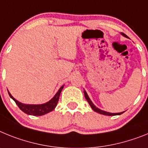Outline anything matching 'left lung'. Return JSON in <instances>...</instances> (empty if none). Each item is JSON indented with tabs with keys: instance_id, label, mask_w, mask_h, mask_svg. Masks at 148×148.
Wrapping results in <instances>:
<instances>
[{
	"instance_id": "1",
	"label": "left lung",
	"mask_w": 148,
	"mask_h": 148,
	"mask_svg": "<svg viewBox=\"0 0 148 148\" xmlns=\"http://www.w3.org/2000/svg\"><path fill=\"white\" fill-rule=\"evenodd\" d=\"M121 34H122V35H123V36H125V37H127V38H128L127 36L125 35L124 33H121ZM84 95H85V97H86V101H88V103H89L90 106H91V107H92V110H93L95 112H98V113H100V114H102V115H121V114H122V113L124 112H120V113H110V112H107L103 111V110H100V109H98V108L96 107V106L93 104V103H92V101H91V100H90V98H89V97H88V95H87L86 92L85 90H84Z\"/></svg>"
}]
</instances>
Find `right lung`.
I'll return each instance as SVG.
<instances>
[{"mask_svg": "<svg viewBox=\"0 0 148 148\" xmlns=\"http://www.w3.org/2000/svg\"><path fill=\"white\" fill-rule=\"evenodd\" d=\"M63 86H62L59 89L57 93L55 95L54 97H53L51 101L45 103H44V104L39 105H30L21 103L16 101V100L11 95V94H10V92H8V93L9 95L10 96V97L15 101V103L18 105V106L19 109H20L21 111H23L24 113L27 114V115H35V116H40V115H45V114H47V113L53 111V110H54L55 107H56V105H57L59 98H60V93H61L62 90L63 88Z\"/></svg>", "mask_w": 148, "mask_h": 148, "instance_id": "1", "label": "right lung"}]
</instances>
